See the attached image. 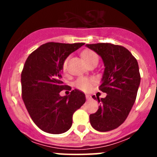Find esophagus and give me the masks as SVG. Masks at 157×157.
<instances>
[{"label": "esophagus", "instance_id": "1", "mask_svg": "<svg viewBox=\"0 0 157 157\" xmlns=\"http://www.w3.org/2000/svg\"><path fill=\"white\" fill-rule=\"evenodd\" d=\"M86 98L87 100H90L91 99V96L89 95V94H86Z\"/></svg>", "mask_w": 157, "mask_h": 157}]
</instances>
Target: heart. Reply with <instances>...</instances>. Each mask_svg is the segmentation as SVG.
Here are the masks:
<instances>
[{
    "mask_svg": "<svg viewBox=\"0 0 157 157\" xmlns=\"http://www.w3.org/2000/svg\"><path fill=\"white\" fill-rule=\"evenodd\" d=\"M82 57L86 60L88 64H90L91 63L94 61L98 62V54L94 52V51L91 50H85L82 52ZM67 60H65L63 62V69L65 71L67 69ZM94 79L93 78H88L86 77H81L79 78H78L75 82V86L76 88L82 91H89L92 88L93 85H94Z\"/></svg>",
    "mask_w": 157,
    "mask_h": 157,
    "instance_id": "b5f03b06",
    "label": "heart"
}]
</instances>
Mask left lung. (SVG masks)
Here are the masks:
<instances>
[{
	"mask_svg": "<svg viewBox=\"0 0 157 157\" xmlns=\"http://www.w3.org/2000/svg\"><path fill=\"white\" fill-rule=\"evenodd\" d=\"M86 46L98 54L105 65L99 88L107 96L101 99L93 96L101 105L97 112L90 115V121L95 130L106 132L125 121L135 102L141 82L138 63L121 45L98 43Z\"/></svg>",
	"mask_w": 157,
	"mask_h": 157,
	"instance_id": "8db88e82",
	"label": "left lung"
}]
</instances>
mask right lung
<instances>
[{"instance_id":"add662e5","label":"right lung","mask_w":157,"mask_h":157,"mask_svg":"<svg viewBox=\"0 0 157 157\" xmlns=\"http://www.w3.org/2000/svg\"><path fill=\"white\" fill-rule=\"evenodd\" d=\"M85 43L48 42L30 54L21 74L22 98L37 127L49 134L64 133L72 125V116L86 102V96L74 90L61 97L63 64L67 57Z\"/></svg>"}]
</instances>
